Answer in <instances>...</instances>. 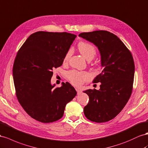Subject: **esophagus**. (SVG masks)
Here are the masks:
<instances>
[{
  "label": "esophagus",
  "instance_id": "obj_1",
  "mask_svg": "<svg viewBox=\"0 0 148 148\" xmlns=\"http://www.w3.org/2000/svg\"><path fill=\"white\" fill-rule=\"evenodd\" d=\"M76 90H77L78 94H79L80 93H82V90H81L80 89H79V88H76Z\"/></svg>",
  "mask_w": 148,
  "mask_h": 148
}]
</instances>
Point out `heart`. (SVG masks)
Listing matches in <instances>:
<instances>
[{
  "mask_svg": "<svg viewBox=\"0 0 148 148\" xmlns=\"http://www.w3.org/2000/svg\"><path fill=\"white\" fill-rule=\"evenodd\" d=\"M78 49L80 53L88 61L91 60L97 54V50L95 47L90 43L80 42L78 44ZM72 54V50H68L65 55L63 61L67 62ZM68 77L71 83L75 86H80L82 84L90 79L91 75L86 71H79L72 70L68 73Z\"/></svg>",
  "mask_w": 148,
  "mask_h": 148,
  "instance_id": "obj_1",
  "label": "heart"
}]
</instances>
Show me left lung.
I'll return each instance as SVG.
<instances>
[{"label": "left lung", "mask_w": 148, "mask_h": 148, "mask_svg": "<svg viewBox=\"0 0 148 148\" xmlns=\"http://www.w3.org/2000/svg\"><path fill=\"white\" fill-rule=\"evenodd\" d=\"M79 37L98 48L103 69L93 82L101 83L99 90L83 91L90 99L84 107V114L91 121H108L121 112L131 97L134 76L133 58L121 40L110 32L81 33Z\"/></svg>", "instance_id": "obj_1"}]
</instances>
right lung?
<instances>
[{"label": "right lung", "mask_w": 148, "mask_h": 148, "mask_svg": "<svg viewBox=\"0 0 148 148\" xmlns=\"http://www.w3.org/2000/svg\"><path fill=\"white\" fill-rule=\"evenodd\" d=\"M77 35L40 31L29 36L18 50L13 66L16 95L27 113L38 121L60 119L66 104L77 95L69 83L51 85L53 69L60 66Z\"/></svg>", "instance_id": "add662e5"}]
</instances>
